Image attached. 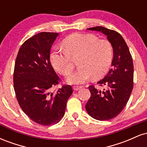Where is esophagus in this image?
<instances>
[{
	"label": "esophagus",
	"instance_id": "1",
	"mask_svg": "<svg viewBox=\"0 0 147 147\" xmlns=\"http://www.w3.org/2000/svg\"><path fill=\"white\" fill-rule=\"evenodd\" d=\"M81 88H82V86H73V90L75 91L80 90Z\"/></svg>",
	"mask_w": 147,
	"mask_h": 147
}]
</instances>
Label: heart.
<instances>
[{"label": "heart", "mask_w": 147, "mask_h": 147, "mask_svg": "<svg viewBox=\"0 0 147 147\" xmlns=\"http://www.w3.org/2000/svg\"><path fill=\"white\" fill-rule=\"evenodd\" d=\"M62 45L64 50L53 52L50 56L52 66L61 75H70L74 69L71 57H79V68L68 77V83L83 84L91 76L99 78L110 68L114 49L109 40L99 39L92 34L75 33L64 38Z\"/></svg>", "instance_id": "heart-1"}]
</instances>
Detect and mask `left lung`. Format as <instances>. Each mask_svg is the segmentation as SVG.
<instances>
[{
  "instance_id": "obj_1",
  "label": "left lung",
  "mask_w": 147,
  "mask_h": 147,
  "mask_svg": "<svg viewBox=\"0 0 147 147\" xmlns=\"http://www.w3.org/2000/svg\"><path fill=\"white\" fill-rule=\"evenodd\" d=\"M102 32L107 36L114 49L113 68L107 75L97 82L104 90L88 87L91 93L86 109L97 120H109L117 116L124 109L133 88V58L125 41L120 34L102 26L88 28Z\"/></svg>"
}]
</instances>
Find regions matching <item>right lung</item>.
<instances>
[{
	"label": "right lung",
	"instance_id": "1",
	"mask_svg": "<svg viewBox=\"0 0 147 147\" xmlns=\"http://www.w3.org/2000/svg\"><path fill=\"white\" fill-rule=\"evenodd\" d=\"M58 33L40 32L26 40L18 50L14 65V88L16 99L28 117L38 124L58 123L65 114L73 90L63 85L51 92L61 79L50 62V50Z\"/></svg>",
	"mask_w": 147,
	"mask_h": 147
}]
</instances>
